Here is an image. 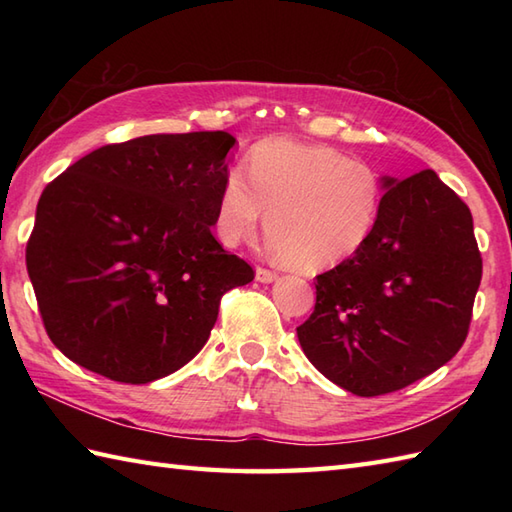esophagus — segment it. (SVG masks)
<instances>
[{"label": "esophagus", "instance_id": "34e87169", "mask_svg": "<svg viewBox=\"0 0 512 512\" xmlns=\"http://www.w3.org/2000/svg\"><path fill=\"white\" fill-rule=\"evenodd\" d=\"M255 275H257V281H262V284H270V281L277 279L275 270H268V268H264V266H259Z\"/></svg>", "mask_w": 512, "mask_h": 512}]
</instances>
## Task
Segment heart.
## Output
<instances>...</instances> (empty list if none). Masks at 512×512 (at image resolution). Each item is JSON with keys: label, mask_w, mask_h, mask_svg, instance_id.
I'll use <instances>...</instances> for the list:
<instances>
[{"label": "heart", "mask_w": 512, "mask_h": 512, "mask_svg": "<svg viewBox=\"0 0 512 512\" xmlns=\"http://www.w3.org/2000/svg\"><path fill=\"white\" fill-rule=\"evenodd\" d=\"M246 175L231 169L215 206L224 244L266 233L277 257L301 273H317L354 257L378 224L385 184L378 169L330 145L268 138L248 151Z\"/></svg>", "instance_id": "b5f03b06"}]
</instances>
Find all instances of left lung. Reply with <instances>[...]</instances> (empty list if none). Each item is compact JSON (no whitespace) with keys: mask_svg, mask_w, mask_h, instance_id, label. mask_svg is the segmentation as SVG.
<instances>
[{"mask_svg":"<svg viewBox=\"0 0 512 512\" xmlns=\"http://www.w3.org/2000/svg\"><path fill=\"white\" fill-rule=\"evenodd\" d=\"M383 184L372 237L317 275L314 312L297 328L308 361L365 398L416 383L458 354L482 279L469 206L436 171Z\"/></svg>","mask_w":512,"mask_h":512,"instance_id":"1","label":"left lung"}]
</instances>
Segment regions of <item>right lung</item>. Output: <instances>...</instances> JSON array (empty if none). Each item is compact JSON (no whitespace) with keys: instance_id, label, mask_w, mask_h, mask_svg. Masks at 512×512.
Masks as SVG:
<instances>
[{"instance_id":"obj_1","label":"right lung","mask_w":512,"mask_h":512,"mask_svg":"<svg viewBox=\"0 0 512 512\" xmlns=\"http://www.w3.org/2000/svg\"><path fill=\"white\" fill-rule=\"evenodd\" d=\"M226 132L94 149L43 189L26 266L50 341L85 369L145 385L198 354L228 290L255 270L211 233Z\"/></svg>"}]
</instances>
